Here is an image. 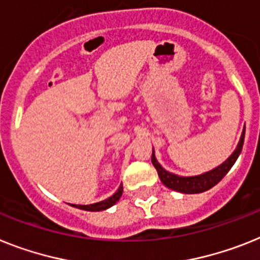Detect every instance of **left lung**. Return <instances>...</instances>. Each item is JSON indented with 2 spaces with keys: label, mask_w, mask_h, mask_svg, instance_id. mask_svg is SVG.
I'll return each mask as SVG.
<instances>
[{
  "label": "left lung",
  "mask_w": 260,
  "mask_h": 260,
  "mask_svg": "<svg viewBox=\"0 0 260 260\" xmlns=\"http://www.w3.org/2000/svg\"><path fill=\"white\" fill-rule=\"evenodd\" d=\"M245 132L246 126L242 131L241 139H239V143H238L237 148L234 149V152L230 154L228 160H224L221 165H218L217 168L211 169L209 172H205L202 174H198V176H178V174L171 173L168 172L167 169H164L160 165V162L157 161L156 154H154V149L152 150V164L156 168L157 173H158V177H160L161 182L167 187L172 189V190L180 191V193L184 194H197L202 193V191H206L209 189L217 185L222 178L228 174V172L230 171L231 167L234 165L237 158L239 157L242 152V148H243V143H245Z\"/></svg>",
  "instance_id": "obj_1"
}]
</instances>
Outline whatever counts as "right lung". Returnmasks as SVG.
Returning a JSON list of instances; mask_svg holds the SVG:
<instances>
[{
  "mask_svg": "<svg viewBox=\"0 0 260 260\" xmlns=\"http://www.w3.org/2000/svg\"><path fill=\"white\" fill-rule=\"evenodd\" d=\"M121 194H123V185H120V187L117 189L116 193L113 194V196H111L110 198H107V200L100 201V202H96V204L92 205H73V206L87 211H102L106 210V209H110L111 206H113V205L116 204L117 201L120 200V197H121Z\"/></svg>",
  "mask_w": 260,
  "mask_h": 260,
  "instance_id": "add662e5",
  "label": "right lung"
}]
</instances>
